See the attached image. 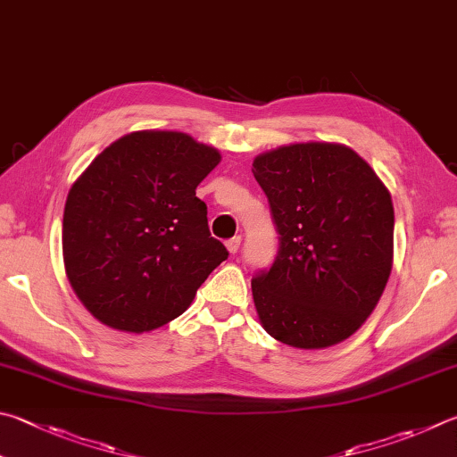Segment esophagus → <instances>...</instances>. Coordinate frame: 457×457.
<instances>
[{
  "instance_id": "obj_1",
  "label": "esophagus",
  "mask_w": 457,
  "mask_h": 457,
  "mask_svg": "<svg viewBox=\"0 0 457 457\" xmlns=\"http://www.w3.org/2000/svg\"><path fill=\"white\" fill-rule=\"evenodd\" d=\"M239 244H242V237L239 236H236V237H231V239H228L226 242V247H228V252L234 255V253H237V250H239Z\"/></svg>"
}]
</instances>
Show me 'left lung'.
<instances>
[{
	"instance_id": "obj_1",
	"label": "left lung",
	"mask_w": 457,
	"mask_h": 457,
	"mask_svg": "<svg viewBox=\"0 0 457 457\" xmlns=\"http://www.w3.org/2000/svg\"><path fill=\"white\" fill-rule=\"evenodd\" d=\"M252 171L279 234L276 262L252 279L263 329L297 350L344 342L392 273V195L344 144L281 145L257 155Z\"/></svg>"
}]
</instances>
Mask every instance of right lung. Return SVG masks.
<instances>
[{
  "instance_id": "obj_1",
  "label": "right lung",
  "mask_w": 457,
  "mask_h": 457,
  "mask_svg": "<svg viewBox=\"0 0 457 457\" xmlns=\"http://www.w3.org/2000/svg\"><path fill=\"white\" fill-rule=\"evenodd\" d=\"M220 162L218 149L181 131H131L71 186L62 234L65 273L104 326L128 334L165 326L228 260L195 195Z\"/></svg>"
}]
</instances>
